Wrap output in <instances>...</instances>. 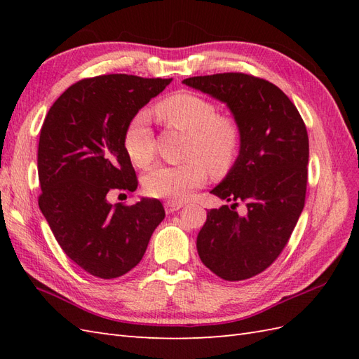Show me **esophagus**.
I'll use <instances>...</instances> for the list:
<instances>
[{
  "mask_svg": "<svg viewBox=\"0 0 359 359\" xmlns=\"http://www.w3.org/2000/svg\"><path fill=\"white\" fill-rule=\"evenodd\" d=\"M182 207H184V203L182 202H175V201H168L165 202V211L168 215H171L174 211H179Z\"/></svg>",
  "mask_w": 359,
  "mask_h": 359,
  "instance_id": "obj_1",
  "label": "esophagus"
}]
</instances>
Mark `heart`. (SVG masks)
Returning <instances> with one entry per match:
<instances>
[{
  "label": "heart",
  "instance_id": "b5f03b06",
  "mask_svg": "<svg viewBox=\"0 0 359 359\" xmlns=\"http://www.w3.org/2000/svg\"><path fill=\"white\" fill-rule=\"evenodd\" d=\"M156 114L168 128L188 133L185 162L160 165L143 177L148 196L185 201L193 189L207 182L208 171L219 177L230 172L239 157L242 129L230 114H219L208 98L193 93H175L156 104ZM128 157L139 168H147L156 157V140L148 114L139 112L129 120L123 134Z\"/></svg>",
  "mask_w": 359,
  "mask_h": 359
}]
</instances>
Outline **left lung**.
Here are the masks:
<instances>
[{"instance_id":"obj_1","label":"left lung","mask_w":359,"mask_h":359,"mask_svg":"<svg viewBox=\"0 0 359 359\" xmlns=\"http://www.w3.org/2000/svg\"><path fill=\"white\" fill-rule=\"evenodd\" d=\"M184 83L226 103L242 129L239 157L211 191L233 205L208 211L197 251L216 276L250 279L276 261L306 203V123L278 86L255 75L224 72ZM239 203L247 215H237Z\"/></svg>"}]
</instances>
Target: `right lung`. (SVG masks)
Instances as JSON below:
<instances>
[{"instance_id": "obj_1", "label": "right lung", "mask_w": 359, "mask_h": 359, "mask_svg": "<svg viewBox=\"0 0 359 359\" xmlns=\"http://www.w3.org/2000/svg\"><path fill=\"white\" fill-rule=\"evenodd\" d=\"M171 79L126 74L83 79L57 98L38 143V205L58 245L95 278L114 279L142 261L165 217L157 199L108 202L139 185L123 144L125 129Z\"/></svg>"}]
</instances>
